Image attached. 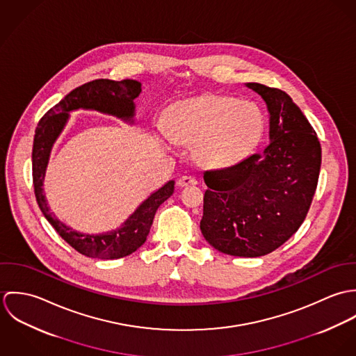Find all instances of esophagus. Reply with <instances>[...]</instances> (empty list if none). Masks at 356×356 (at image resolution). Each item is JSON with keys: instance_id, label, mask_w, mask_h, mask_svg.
Returning a JSON list of instances; mask_svg holds the SVG:
<instances>
[{"instance_id": "1", "label": "esophagus", "mask_w": 356, "mask_h": 356, "mask_svg": "<svg viewBox=\"0 0 356 356\" xmlns=\"http://www.w3.org/2000/svg\"><path fill=\"white\" fill-rule=\"evenodd\" d=\"M197 184V179L195 177H191V175H184L181 177L178 181H177V185L179 188H184V186H189V185H196Z\"/></svg>"}]
</instances>
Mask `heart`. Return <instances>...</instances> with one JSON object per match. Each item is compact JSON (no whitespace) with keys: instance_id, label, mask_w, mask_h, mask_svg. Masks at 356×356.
I'll return each instance as SVG.
<instances>
[{"instance_id":"heart-1","label":"heart","mask_w":356,"mask_h":356,"mask_svg":"<svg viewBox=\"0 0 356 356\" xmlns=\"http://www.w3.org/2000/svg\"><path fill=\"white\" fill-rule=\"evenodd\" d=\"M167 127L177 143L196 145L200 161L227 165L254 148L264 129V116L254 102L207 95L172 105Z\"/></svg>"}]
</instances>
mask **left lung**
<instances>
[{
  "label": "left lung",
  "mask_w": 356,
  "mask_h": 356,
  "mask_svg": "<svg viewBox=\"0 0 356 356\" xmlns=\"http://www.w3.org/2000/svg\"><path fill=\"white\" fill-rule=\"evenodd\" d=\"M267 104L270 144L230 167L204 171V238L219 252L257 257L288 241L312 203L322 151L300 108L282 90L248 83Z\"/></svg>",
  "instance_id": "1"
}]
</instances>
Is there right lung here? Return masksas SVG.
<instances>
[{
    "instance_id": "1",
    "label": "right lung",
    "mask_w": 356,
    "mask_h": 356,
    "mask_svg": "<svg viewBox=\"0 0 356 356\" xmlns=\"http://www.w3.org/2000/svg\"><path fill=\"white\" fill-rule=\"evenodd\" d=\"M141 93V83L134 79L111 81L96 79L88 82L57 102L38 122L33 144V185L37 203L58 236L79 254L96 259H119L137 251L147 240L153 218L160 207L172 193L174 181L152 193L120 229L105 234H82L61 223L49 211L44 195V178L51 147L67 123L70 111L85 108L115 115L131 122L134 116V99Z\"/></svg>"
}]
</instances>
